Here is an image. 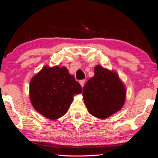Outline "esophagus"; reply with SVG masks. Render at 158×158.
<instances>
[{"label":"esophagus","mask_w":158,"mask_h":158,"mask_svg":"<svg viewBox=\"0 0 158 158\" xmlns=\"http://www.w3.org/2000/svg\"><path fill=\"white\" fill-rule=\"evenodd\" d=\"M84 82H85V81H84V79L83 80H80V81H79V84H80V85H81V87H84Z\"/></svg>","instance_id":"1"}]
</instances>
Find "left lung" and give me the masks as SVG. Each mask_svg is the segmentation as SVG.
<instances>
[{
    "label": "left lung",
    "instance_id": "1",
    "mask_svg": "<svg viewBox=\"0 0 158 158\" xmlns=\"http://www.w3.org/2000/svg\"><path fill=\"white\" fill-rule=\"evenodd\" d=\"M82 95L89 114L105 119L122 109L126 90L116 72L96 65L94 76L86 82Z\"/></svg>",
    "mask_w": 158,
    "mask_h": 158
}]
</instances>
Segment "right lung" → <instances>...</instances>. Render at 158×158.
I'll list each match as a JSON object with an SVG mask.
<instances>
[{
    "mask_svg": "<svg viewBox=\"0 0 158 158\" xmlns=\"http://www.w3.org/2000/svg\"><path fill=\"white\" fill-rule=\"evenodd\" d=\"M81 91L67 67L45 66L31 79L29 94L37 112L48 119L56 120L67 112L74 96Z\"/></svg>",
    "mask_w": 158,
    "mask_h": 158,
    "instance_id": "obj_1",
    "label": "right lung"
}]
</instances>
